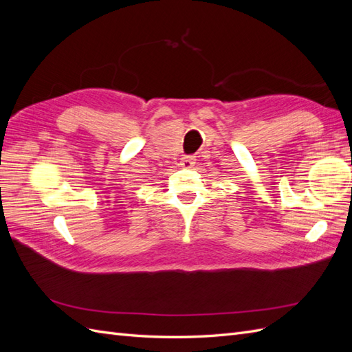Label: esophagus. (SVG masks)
Returning a JSON list of instances; mask_svg holds the SVG:
<instances>
[{
	"label": "esophagus",
	"instance_id": "obj_1",
	"mask_svg": "<svg viewBox=\"0 0 352 352\" xmlns=\"http://www.w3.org/2000/svg\"><path fill=\"white\" fill-rule=\"evenodd\" d=\"M195 162H197V158L194 155H184L182 160H180V166L185 168H190L195 166Z\"/></svg>",
	"mask_w": 352,
	"mask_h": 352
}]
</instances>
